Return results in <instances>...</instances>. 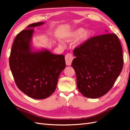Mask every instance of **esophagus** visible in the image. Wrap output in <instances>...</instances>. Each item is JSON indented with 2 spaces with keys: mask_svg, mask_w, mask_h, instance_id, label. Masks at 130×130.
Instances as JSON below:
<instances>
[{
  "mask_svg": "<svg viewBox=\"0 0 130 130\" xmlns=\"http://www.w3.org/2000/svg\"><path fill=\"white\" fill-rule=\"evenodd\" d=\"M73 60V56L71 54H67L65 56V60L66 64L67 66H70Z\"/></svg>",
  "mask_w": 130,
  "mask_h": 130,
  "instance_id": "1",
  "label": "esophagus"
}]
</instances>
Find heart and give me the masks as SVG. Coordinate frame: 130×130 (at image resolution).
Returning <instances> with one entry per match:
<instances>
[{"label": "heart", "instance_id": "b5f03b06", "mask_svg": "<svg viewBox=\"0 0 130 130\" xmlns=\"http://www.w3.org/2000/svg\"><path fill=\"white\" fill-rule=\"evenodd\" d=\"M90 36H91V33L89 31H86L84 28L80 27L73 31L68 37L65 38V41L70 42L79 39V41L78 42V45H81L87 42L90 38ZM58 45L61 47L63 46V44L61 42H59Z\"/></svg>", "mask_w": 130, "mask_h": 130}]
</instances>
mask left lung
<instances>
[{
  "label": "left lung",
  "mask_w": 130,
  "mask_h": 130,
  "mask_svg": "<svg viewBox=\"0 0 130 130\" xmlns=\"http://www.w3.org/2000/svg\"><path fill=\"white\" fill-rule=\"evenodd\" d=\"M73 53L75 58L72 66L80 92L92 99L104 95L112 88L123 67L118 37L115 34L92 37Z\"/></svg>",
  "instance_id": "obj_1"
}]
</instances>
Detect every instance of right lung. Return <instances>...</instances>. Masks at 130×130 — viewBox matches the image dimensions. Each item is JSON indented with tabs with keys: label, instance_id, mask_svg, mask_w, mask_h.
<instances>
[{
	"label": "right lung",
	"instance_id": "1",
	"mask_svg": "<svg viewBox=\"0 0 130 130\" xmlns=\"http://www.w3.org/2000/svg\"><path fill=\"white\" fill-rule=\"evenodd\" d=\"M44 22L33 23L15 37L10 53L9 64L18 88L35 99L48 98L54 92L58 78L66 67L64 56L46 49L34 50V27Z\"/></svg>",
	"mask_w": 130,
	"mask_h": 130
}]
</instances>
